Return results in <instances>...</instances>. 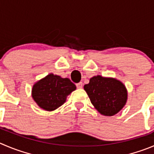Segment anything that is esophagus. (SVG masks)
<instances>
[{
	"label": "esophagus",
	"instance_id": "obj_1",
	"mask_svg": "<svg viewBox=\"0 0 154 154\" xmlns=\"http://www.w3.org/2000/svg\"><path fill=\"white\" fill-rule=\"evenodd\" d=\"M82 86H83L82 82H79L76 84V87L78 88H82Z\"/></svg>",
	"mask_w": 154,
	"mask_h": 154
}]
</instances>
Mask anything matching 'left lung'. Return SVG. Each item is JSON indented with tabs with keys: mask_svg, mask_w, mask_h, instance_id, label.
Returning <instances> with one entry per match:
<instances>
[{
	"mask_svg": "<svg viewBox=\"0 0 154 154\" xmlns=\"http://www.w3.org/2000/svg\"><path fill=\"white\" fill-rule=\"evenodd\" d=\"M84 89L95 109L105 116L116 115L126 104L128 91L116 79L93 76Z\"/></svg>",
	"mask_w": 154,
	"mask_h": 154,
	"instance_id": "1",
	"label": "left lung"
}]
</instances>
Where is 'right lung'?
Wrapping results in <instances>:
<instances>
[{
    "instance_id": "1",
    "label": "right lung",
    "mask_w": 154,
    "mask_h": 154,
    "mask_svg": "<svg viewBox=\"0 0 154 154\" xmlns=\"http://www.w3.org/2000/svg\"><path fill=\"white\" fill-rule=\"evenodd\" d=\"M76 86L69 79L50 73L32 86V97L38 106L47 111H53L62 106Z\"/></svg>"
}]
</instances>
